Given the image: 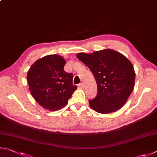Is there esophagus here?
Segmentation results:
<instances>
[{"mask_svg": "<svg viewBox=\"0 0 157 157\" xmlns=\"http://www.w3.org/2000/svg\"><path fill=\"white\" fill-rule=\"evenodd\" d=\"M78 87H82V88H83V87H84V84H83V83H79V84H78Z\"/></svg>", "mask_w": 157, "mask_h": 157, "instance_id": "obj_1", "label": "esophagus"}]
</instances>
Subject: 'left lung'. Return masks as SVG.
Returning a JSON list of instances; mask_svg holds the SVG:
<instances>
[{
	"label": "left lung",
	"instance_id": "left-lung-1",
	"mask_svg": "<svg viewBox=\"0 0 157 157\" xmlns=\"http://www.w3.org/2000/svg\"><path fill=\"white\" fill-rule=\"evenodd\" d=\"M76 56L91 70L97 84V97L89 100L90 107L101 114L121 108L134 86L135 72L130 60L110 49Z\"/></svg>",
	"mask_w": 157,
	"mask_h": 157
}]
</instances>
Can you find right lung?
Returning a JSON list of instances; mask_svg holds the SVG:
<instances>
[{
  "mask_svg": "<svg viewBox=\"0 0 157 157\" xmlns=\"http://www.w3.org/2000/svg\"><path fill=\"white\" fill-rule=\"evenodd\" d=\"M65 60L57 54L37 60L27 72L29 91L35 101L45 109L56 111L67 105L76 86L73 74L64 70Z\"/></svg>",
  "mask_w": 157,
  "mask_h": 157,
  "instance_id": "1",
  "label": "right lung"
}]
</instances>
